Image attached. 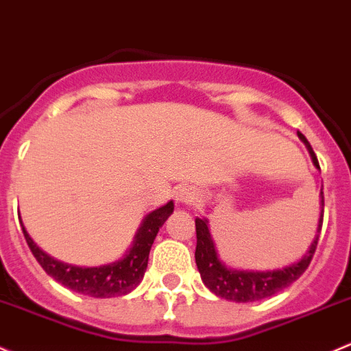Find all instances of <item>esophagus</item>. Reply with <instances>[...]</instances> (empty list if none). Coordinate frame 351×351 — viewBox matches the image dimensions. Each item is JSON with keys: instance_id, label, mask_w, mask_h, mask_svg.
<instances>
[{"instance_id": "1", "label": "esophagus", "mask_w": 351, "mask_h": 351, "mask_svg": "<svg viewBox=\"0 0 351 351\" xmlns=\"http://www.w3.org/2000/svg\"><path fill=\"white\" fill-rule=\"evenodd\" d=\"M197 197H198L197 190L191 186H180L175 193L176 204H180V205L193 204V202L197 200Z\"/></svg>"}]
</instances>
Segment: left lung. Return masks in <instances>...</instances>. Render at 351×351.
I'll return each mask as SVG.
<instances>
[{"mask_svg":"<svg viewBox=\"0 0 351 351\" xmlns=\"http://www.w3.org/2000/svg\"><path fill=\"white\" fill-rule=\"evenodd\" d=\"M300 139L308 147L309 154H311L313 165L319 169L318 158H316L315 151L308 139L298 132ZM322 215H319L318 230H316L315 241L309 245L308 252L301 257L298 263L286 265L282 269H276V271H241V269L227 267L222 261L219 259V254L215 250V243H213L212 235L208 230V222L206 219H195V227H197V250H195V261H197L198 272L202 276V281L215 296L223 298V300L235 301V302H252L261 301L265 298L274 296L279 291L286 289L291 286L296 279H300L302 272L308 269L311 263L313 256H315L316 245H318L319 232H322L323 225V206L324 197L322 188Z\"/></svg>","mask_w":351,"mask_h":351,"instance_id":"8db88e82","label":"left lung"}]
</instances>
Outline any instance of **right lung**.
Wrapping results in <instances>:
<instances>
[{
	"mask_svg": "<svg viewBox=\"0 0 351 351\" xmlns=\"http://www.w3.org/2000/svg\"><path fill=\"white\" fill-rule=\"evenodd\" d=\"M173 210H175V205L173 202H168L166 205L147 213L141 227L136 232L134 241H132L131 249L128 250L126 256L116 263L99 265V267H79V265L65 264L53 259L33 242L21 220L20 223L29 250L50 278L60 282L62 286L69 287L75 293L86 294V296L114 298L131 293L141 282L147 267L151 245L156 239L160 227L171 215Z\"/></svg>",
	"mask_w": 351,
	"mask_h": 351,
	"instance_id": "add662e5",
	"label": "right lung"
}]
</instances>
